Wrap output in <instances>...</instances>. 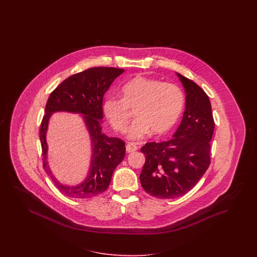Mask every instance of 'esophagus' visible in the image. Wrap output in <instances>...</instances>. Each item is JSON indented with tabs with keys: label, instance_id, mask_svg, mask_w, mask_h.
I'll return each mask as SVG.
<instances>
[{
	"label": "esophagus",
	"instance_id": "34e87169",
	"mask_svg": "<svg viewBox=\"0 0 257 257\" xmlns=\"http://www.w3.org/2000/svg\"><path fill=\"white\" fill-rule=\"evenodd\" d=\"M139 149V147L135 144V143H128L127 145H126V152L127 153H134V152H136L137 150Z\"/></svg>",
	"mask_w": 257,
	"mask_h": 257
}]
</instances>
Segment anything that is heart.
Instances as JSON below:
<instances>
[{
	"label": "heart",
	"instance_id": "heart-1",
	"mask_svg": "<svg viewBox=\"0 0 257 257\" xmlns=\"http://www.w3.org/2000/svg\"><path fill=\"white\" fill-rule=\"evenodd\" d=\"M185 107L179 86L152 78L138 76L121 88V99L110 96L103 103L105 117L117 131L124 133L134 111L136 120L129 138L140 140L149 132L161 136L178 122Z\"/></svg>",
	"mask_w": 257,
	"mask_h": 257
}]
</instances>
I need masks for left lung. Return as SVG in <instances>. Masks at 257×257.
I'll list each match as a JSON object with an SVG mask.
<instances>
[{
  "mask_svg": "<svg viewBox=\"0 0 257 257\" xmlns=\"http://www.w3.org/2000/svg\"><path fill=\"white\" fill-rule=\"evenodd\" d=\"M185 88L186 110L172 139L142 148L143 189L158 199H175L191 190L210 165L215 122L208 96L193 81L177 73Z\"/></svg>",
  "mask_w": 257,
  "mask_h": 257,
  "instance_id": "obj_1",
  "label": "left lung"
}]
</instances>
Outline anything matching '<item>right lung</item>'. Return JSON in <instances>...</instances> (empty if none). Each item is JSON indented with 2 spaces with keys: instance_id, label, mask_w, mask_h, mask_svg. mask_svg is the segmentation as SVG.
<instances>
[{
  "instance_id": "1",
  "label": "right lung",
  "mask_w": 257,
  "mask_h": 257,
  "mask_svg": "<svg viewBox=\"0 0 257 257\" xmlns=\"http://www.w3.org/2000/svg\"><path fill=\"white\" fill-rule=\"evenodd\" d=\"M124 70L108 67L90 68L73 74L51 93L40 126V142L43 168L58 190L75 199L91 198L101 194L108 187L113 172L125 156V143L117 138H109L101 131L102 99L113 81ZM55 111L82 113L93 145L92 162L87 178L77 186L59 183L46 162V134L49 117Z\"/></svg>"
}]
</instances>
